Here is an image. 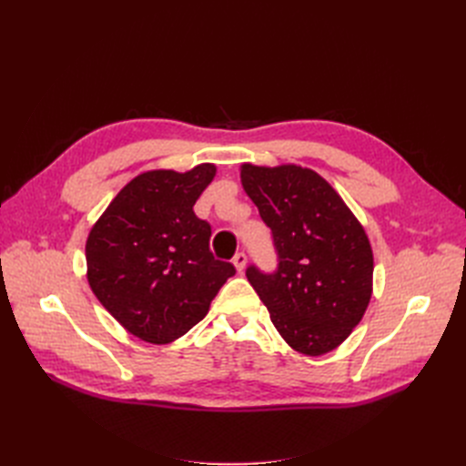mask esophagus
Masks as SVG:
<instances>
[{"label": "esophagus", "instance_id": "34e87169", "mask_svg": "<svg viewBox=\"0 0 466 466\" xmlns=\"http://www.w3.org/2000/svg\"><path fill=\"white\" fill-rule=\"evenodd\" d=\"M233 264L237 268V272H243L245 266H247V255H245V252H237V255L233 257Z\"/></svg>", "mask_w": 466, "mask_h": 466}]
</instances>
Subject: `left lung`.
I'll use <instances>...</instances> for the list:
<instances>
[{
    "label": "left lung",
    "instance_id": "1",
    "mask_svg": "<svg viewBox=\"0 0 466 466\" xmlns=\"http://www.w3.org/2000/svg\"><path fill=\"white\" fill-rule=\"evenodd\" d=\"M241 182L272 229L278 268H247L279 336L299 354L322 356L358 327L373 291V250L338 192L299 165H241Z\"/></svg>",
    "mask_w": 466,
    "mask_h": 466
}]
</instances>
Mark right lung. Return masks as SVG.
I'll use <instances>...</instances> for the list:
<instances>
[{"instance_id": "1", "label": "right lung", "mask_w": 466, "mask_h": 466, "mask_svg": "<svg viewBox=\"0 0 466 466\" xmlns=\"http://www.w3.org/2000/svg\"><path fill=\"white\" fill-rule=\"evenodd\" d=\"M214 177L211 163L137 175L87 237L89 286L139 340L168 344L187 334L235 274L231 262L211 255L209 223L192 209Z\"/></svg>"}]
</instances>
